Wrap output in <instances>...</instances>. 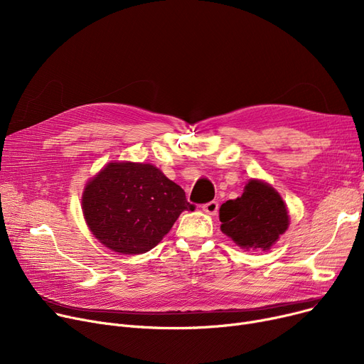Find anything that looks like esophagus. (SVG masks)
Masks as SVG:
<instances>
[{
    "label": "esophagus",
    "mask_w": 364,
    "mask_h": 364,
    "mask_svg": "<svg viewBox=\"0 0 364 364\" xmlns=\"http://www.w3.org/2000/svg\"><path fill=\"white\" fill-rule=\"evenodd\" d=\"M202 209H203V211H205L206 214H209V215H215V214L218 213V202H215V200L208 202V203H205V205L202 206Z\"/></svg>",
    "instance_id": "1"
}]
</instances>
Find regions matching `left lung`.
<instances>
[{
    "label": "left lung",
    "instance_id": "8db88e82",
    "mask_svg": "<svg viewBox=\"0 0 364 364\" xmlns=\"http://www.w3.org/2000/svg\"><path fill=\"white\" fill-rule=\"evenodd\" d=\"M221 232L243 250L269 251L288 230L289 215L282 196L261 180H250L243 195L220 208Z\"/></svg>",
    "mask_w": 364,
    "mask_h": 364
}]
</instances>
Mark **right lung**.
Wrapping results in <instances>:
<instances>
[{"mask_svg": "<svg viewBox=\"0 0 364 364\" xmlns=\"http://www.w3.org/2000/svg\"><path fill=\"white\" fill-rule=\"evenodd\" d=\"M195 206L184 190L150 164L110 162L82 193L91 233L113 252L137 255L153 250L180 214Z\"/></svg>", "mask_w": 364, "mask_h": 364, "instance_id": "add662e5", "label": "right lung"}]
</instances>
